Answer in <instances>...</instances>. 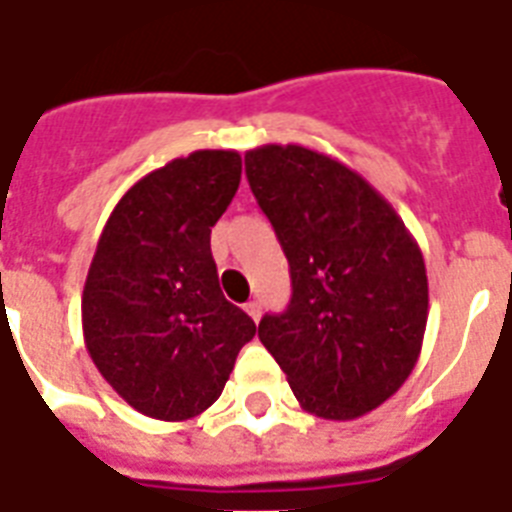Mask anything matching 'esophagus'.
<instances>
[{"instance_id": "1", "label": "esophagus", "mask_w": 512, "mask_h": 512, "mask_svg": "<svg viewBox=\"0 0 512 512\" xmlns=\"http://www.w3.org/2000/svg\"><path fill=\"white\" fill-rule=\"evenodd\" d=\"M244 311L252 316V321H260V316H263V305L257 303V300H249V303L244 305Z\"/></svg>"}]
</instances>
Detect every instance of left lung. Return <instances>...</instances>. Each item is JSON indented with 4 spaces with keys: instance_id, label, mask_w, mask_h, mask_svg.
Returning <instances> with one entry per match:
<instances>
[{
    "instance_id": "1",
    "label": "left lung",
    "mask_w": 512,
    "mask_h": 512,
    "mask_svg": "<svg viewBox=\"0 0 512 512\" xmlns=\"http://www.w3.org/2000/svg\"><path fill=\"white\" fill-rule=\"evenodd\" d=\"M249 188L289 260L292 300L257 337L305 412L356 420L412 374L428 324L420 244L380 191L305 146L252 148Z\"/></svg>"
}]
</instances>
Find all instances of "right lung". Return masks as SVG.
Wrapping results in <instances>:
<instances>
[{
	"instance_id": "add662e5",
	"label": "right lung",
	"mask_w": 512,
	"mask_h": 512,
	"mask_svg": "<svg viewBox=\"0 0 512 512\" xmlns=\"http://www.w3.org/2000/svg\"><path fill=\"white\" fill-rule=\"evenodd\" d=\"M241 180L236 151H193L124 193L82 292L84 345L146 417L183 422L215 404L255 321L220 292L209 249Z\"/></svg>"
}]
</instances>
